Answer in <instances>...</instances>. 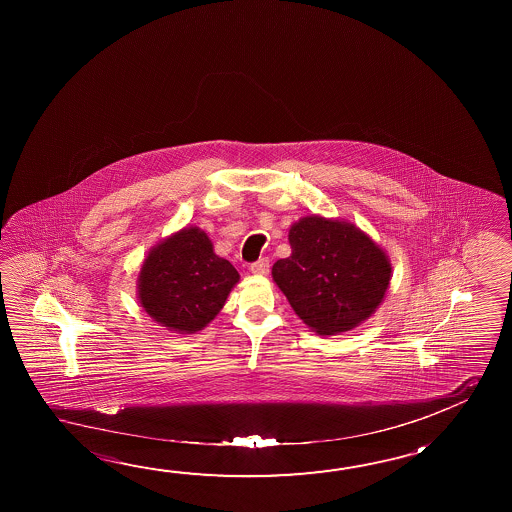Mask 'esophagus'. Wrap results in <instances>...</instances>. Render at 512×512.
Wrapping results in <instances>:
<instances>
[{
	"mask_svg": "<svg viewBox=\"0 0 512 512\" xmlns=\"http://www.w3.org/2000/svg\"><path fill=\"white\" fill-rule=\"evenodd\" d=\"M253 275H268L269 271V260L268 259H259L257 262H253L252 266Z\"/></svg>",
	"mask_w": 512,
	"mask_h": 512,
	"instance_id": "1",
	"label": "esophagus"
}]
</instances>
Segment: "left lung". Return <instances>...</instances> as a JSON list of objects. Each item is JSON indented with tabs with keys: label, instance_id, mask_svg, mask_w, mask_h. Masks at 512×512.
<instances>
[{
	"label": "left lung",
	"instance_id": "left-lung-1",
	"mask_svg": "<svg viewBox=\"0 0 512 512\" xmlns=\"http://www.w3.org/2000/svg\"><path fill=\"white\" fill-rule=\"evenodd\" d=\"M291 255L271 275L298 318L319 336H334L368 319L386 296L391 262L361 228L307 216L289 228Z\"/></svg>",
	"mask_w": 512,
	"mask_h": 512
}]
</instances>
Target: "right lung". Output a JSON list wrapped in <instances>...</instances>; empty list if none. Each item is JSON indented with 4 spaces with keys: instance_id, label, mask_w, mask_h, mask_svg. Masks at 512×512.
Returning <instances> with one entry per match:
<instances>
[{
    "instance_id": "1",
    "label": "right lung",
    "mask_w": 512,
    "mask_h": 512,
    "mask_svg": "<svg viewBox=\"0 0 512 512\" xmlns=\"http://www.w3.org/2000/svg\"><path fill=\"white\" fill-rule=\"evenodd\" d=\"M237 282V269L214 253L209 235L198 227L182 228L146 255L137 298L162 327L196 334L218 316Z\"/></svg>"
}]
</instances>
